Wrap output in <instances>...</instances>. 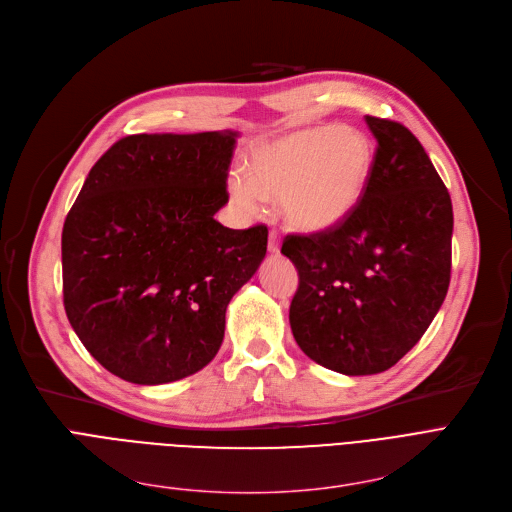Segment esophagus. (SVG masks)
<instances>
[{"instance_id":"1","label":"esophagus","mask_w":512,"mask_h":512,"mask_svg":"<svg viewBox=\"0 0 512 512\" xmlns=\"http://www.w3.org/2000/svg\"><path fill=\"white\" fill-rule=\"evenodd\" d=\"M266 248H269L271 254H279V250H281V237L275 229L269 233V246H266Z\"/></svg>"}]
</instances>
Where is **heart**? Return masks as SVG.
<instances>
[{
	"label": "heart",
	"mask_w": 512,
	"mask_h": 512,
	"mask_svg": "<svg viewBox=\"0 0 512 512\" xmlns=\"http://www.w3.org/2000/svg\"><path fill=\"white\" fill-rule=\"evenodd\" d=\"M373 158L369 137L352 127H306L254 148L248 179L233 177L229 193L246 214H256L262 198L279 200L291 227L323 233L354 214L369 185Z\"/></svg>",
	"instance_id": "heart-1"
}]
</instances>
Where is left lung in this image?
<instances>
[{
	"label": "left lung",
	"mask_w": 512,
	"mask_h": 512,
	"mask_svg": "<svg viewBox=\"0 0 512 512\" xmlns=\"http://www.w3.org/2000/svg\"><path fill=\"white\" fill-rule=\"evenodd\" d=\"M377 139L373 173L344 225L287 235L298 269L289 325L302 352L342 375L383 373L415 346L450 285L452 202L419 139L364 116Z\"/></svg>",
	"instance_id": "8db88e82"
}]
</instances>
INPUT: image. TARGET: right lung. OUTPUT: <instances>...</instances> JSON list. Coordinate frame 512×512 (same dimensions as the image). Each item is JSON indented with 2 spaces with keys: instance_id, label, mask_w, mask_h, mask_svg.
<instances>
[{
  "instance_id": "obj_1",
  "label": "right lung",
  "mask_w": 512,
  "mask_h": 512,
  "mask_svg": "<svg viewBox=\"0 0 512 512\" xmlns=\"http://www.w3.org/2000/svg\"><path fill=\"white\" fill-rule=\"evenodd\" d=\"M235 131L141 133L93 164L62 229L66 316L87 352L137 385L204 369L269 229H229Z\"/></svg>"
}]
</instances>
